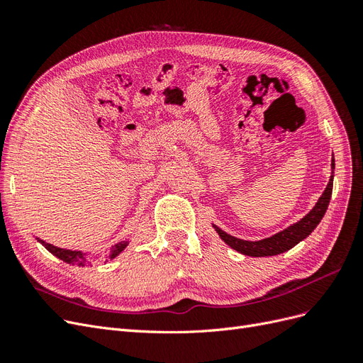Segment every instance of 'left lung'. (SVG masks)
I'll return each instance as SVG.
<instances>
[{"label":"left lung","instance_id":"left-lung-1","mask_svg":"<svg viewBox=\"0 0 363 363\" xmlns=\"http://www.w3.org/2000/svg\"><path fill=\"white\" fill-rule=\"evenodd\" d=\"M332 169H335V159L332 160ZM332 191H333V172H332L330 182H328L325 191L320 196V200H318L315 207L301 219V221H298L288 228H284L283 232L274 235L271 238L257 240V242L238 239L235 236L227 235L219 227H216V225H213V227L216 230V233L219 235V238H221L227 245H230L239 252H242V255H245V256H251V257L277 256V255H280V252L288 251L298 242H301V240L309 236L315 230V227L321 223V219L328 207V203H330Z\"/></svg>","mask_w":363,"mask_h":363}]
</instances>
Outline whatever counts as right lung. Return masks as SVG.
<instances>
[{
  "instance_id": "obj_1",
  "label": "right lung",
  "mask_w": 363,
  "mask_h": 363,
  "mask_svg": "<svg viewBox=\"0 0 363 363\" xmlns=\"http://www.w3.org/2000/svg\"><path fill=\"white\" fill-rule=\"evenodd\" d=\"M39 242L45 247L51 255H54L56 257H59L60 260H63V262H67V263H77V265H84V262H86V257H84V255L82 251H72V250H63V248H57V247H54V245H51V244H47L45 240H40V239H38ZM127 247V242L124 240V242H119V244H116V245H113V248L111 250V257H115V256H118L121 251H123L124 248Z\"/></svg>"
}]
</instances>
